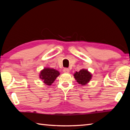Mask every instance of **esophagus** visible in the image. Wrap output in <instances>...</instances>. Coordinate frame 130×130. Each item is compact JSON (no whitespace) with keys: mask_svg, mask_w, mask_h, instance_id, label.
<instances>
[{"mask_svg":"<svg viewBox=\"0 0 130 130\" xmlns=\"http://www.w3.org/2000/svg\"><path fill=\"white\" fill-rule=\"evenodd\" d=\"M63 71L65 73H69L70 72V70L68 68H64V69H63Z\"/></svg>","mask_w":130,"mask_h":130,"instance_id":"34e87169","label":"esophagus"}]
</instances>
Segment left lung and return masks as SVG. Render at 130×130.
<instances>
[{
    "label": "left lung",
    "instance_id": "left-lung-1",
    "mask_svg": "<svg viewBox=\"0 0 130 130\" xmlns=\"http://www.w3.org/2000/svg\"><path fill=\"white\" fill-rule=\"evenodd\" d=\"M74 76L75 80L79 84H82V85H85L89 83L90 80L92 79V74L88 70L83 69H81L78 72L76 71L74 74Z\"/></svg>",
    "mask_w": 130,
    "mask_h": 130
}]
</instances>
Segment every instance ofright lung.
<instances>
[{"label": "right lung", "mask_w": 130, "mask_h": 130, "mask_svg": "<svg viewBox=\"0 0 130 130\" xmlns=\"http://www.w3.org/2000/svg\"><path fill=\"white\" fill-rule=\"evenodd\" d=\"M60 74L59 71L56 69L45 68L40 71L39 77L46 85H51Z\"/></svg>", "instance_id": "add662e5"}]
</instances>
